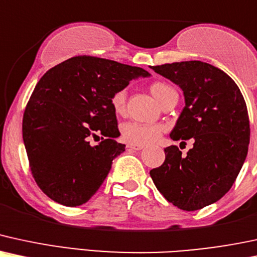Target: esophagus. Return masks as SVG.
<instances>
[{"mask_svg":"<svg viewBox=\"0 0 257 257\" xmlns=\"http://www.w3.org/2000/svg\"><path fill=\"white\" fill-rule=\"evenodd\" d=\"M127 148L128 149H132V150H142L144 148V146H141V144H127Z\"/></svg>","mask_w":257,"mask_h":257,"instance_id":"esophagus-1","label":"esophagus"}]
</instances>
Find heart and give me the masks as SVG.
<instances>
[{
    "label": "heart",
    "mask_w": 257,
    "mask_h": 257,
    "mask_svg": "<svg viewBox=\"0 0 257 257\" xmlns=\"http://www.w3.org/2000/svg\"><path fill=\"white\" fill-rule=\"evenodd\" d=\"M150 92L162 104L172 93L176 92V90L162 81H155L150 85ZM110 104L116 114H122L126 104L125 90H119V91L114 92L110 97ZM165 130L166 127L161 123L148 125V123L130 121L122 125L121 135L123 140L128 143L144 146V144H150L158 141V138Z\"/></svg>",
    "instance_id": "obj_1"
}]
</instances>
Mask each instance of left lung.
Returning a JSON list of instances; mask_svg holds the SVG:
<instances>
[{
	"instance_id": "1",
	"label": "left lung",
	"mask_w": 257,
	"mask_h": 257,
	"mask_svg": "<svg viewBox=\"0 0 257 257\" xmlns=\"http://www.w3.org/2000/svg\"><path fill=\"white\" fill-rule=\"evenodd\" d=\"M150 68L177 84L185 98L170 137L194 142L185 156L177 146L166 148L164 164L150 171L153 182L166 200L183 210L215 203L233 185L248 154L250 125L242 92L230 75L207 62Z\"/></svg>"
}]
</instances>
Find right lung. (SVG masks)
<instances>
[{
    "instance_id": "add662e5",
    "label": "right lung",
    "mask_w": 257,
    "mask_h": 257,
    "mask_svg": "<svg viewBox=\"0 0 257 257\" xmlns=\"http://www.w3.org/2000/svg\"><path fill=\"white\" fill-rule=\"evenodd\" d=\"M148 78L146 69L93 56H75L50 68L33 90L23 119V140L37 185L67 207L86 203L125 152L114 92ZM102 136L101 143L89 140Z\"/></svg>"
}]
</instances>
